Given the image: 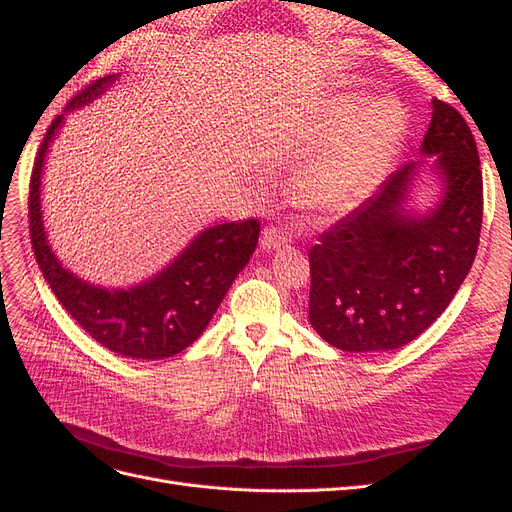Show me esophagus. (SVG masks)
<instances>
[{
  "mask_svg": "<svg viewBox=\"0 0 512 512\" xmlns=\"http://www.w3.org/2000/svg\"><path fill=\"white\" fill-rule=\"evenodd\" d=\"M288 241H290V235H288V232H286L284 228H280V226H269V228L262 230L260 245H262V250L271 252V250H277V247L286 245Z\"/></svg>",
  "mask_w": 512,
  "mask_h": 512,
  "instance_id": "esophagus-1",
  "label": "esophagus"
}]
</instances>
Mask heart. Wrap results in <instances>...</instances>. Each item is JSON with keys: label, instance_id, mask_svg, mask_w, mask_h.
I'll list each match as a JSON object with an SVG mask.
<instances>
[{"label": "heart", "instance_id": "b5f03b06", "mask_svg": "<svg viewBox=\"0 0 512 512\" xmlns=\"http://www.w3.org/2000/svg\"><path fill=\"white\" fill-rule=\"evenodd\" d=\"M404 130V108L393 98L367 100L359 106L352 96L333 100L309 141L318 143L333 131L336 134L294 175V203L316 215L344 211L389 164Z\"/></svg>", "mask_w": 512, "mask_h": 512}]
</instances>
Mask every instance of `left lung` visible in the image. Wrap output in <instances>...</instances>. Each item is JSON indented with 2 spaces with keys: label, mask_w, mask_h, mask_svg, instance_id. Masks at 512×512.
<instances>
[{
  "label": "left lung",
  "mask_w": 512,
  "mask_h": 512,
  "mask_svg": "<svg viewBox=\"0 0 512 512\" xmlns=\"http://www.w3.org/2000/svg\"><path fill=\"white\" fill-rule=\"evenodd\" d=\"M423 156L436 158L440 203L406 209L421 162H410L309 250V322L331 346L380 352L410 344L453 301L478 250L483 173L466 119L433 100Z\"/></svg>",
  "instance_id": "8db88e82"
}]
</instances>
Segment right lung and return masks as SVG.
Masks as SVG:
<instances>
[{"label": "right lung", "instance_id": "1", "mask_svg": "<svg viewBox=\"0 0 512 512\" xmlns=\"http://www.w3.org/2000/svg\"><path fill=\"white\" fill-rule=\"evenodd\" d=\"M117 81V74L87 85L44 134L29 181V235L38 267L57 301L98 344L132 359L158 361L179 354L203 335L228 288L256 250L258 220L211 226L151 280L132 288L94 286L61 265L46 239L40 183L49 145L64 126L66 113L96 100Z\"/></svg>", "mask_w": 512, "mask_h": 512}]
</instances>
